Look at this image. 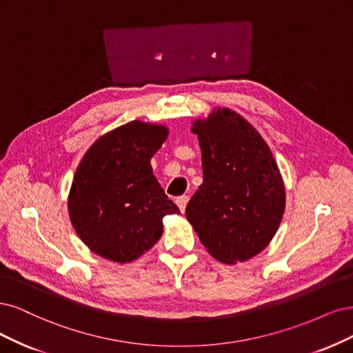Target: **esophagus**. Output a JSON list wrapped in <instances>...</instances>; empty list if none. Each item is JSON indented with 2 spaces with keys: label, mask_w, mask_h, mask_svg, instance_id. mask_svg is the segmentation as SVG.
Here are the masks:
<instances>
[{
  "label": "esophagus",
  "mask_w": 353,
  "mask_h": 353,
  "mask_svg": "<svg viewBox=\"0 0 353 353\" xmlns=\"http://www.w3.org/2000/svg\"><path fill=\"white\" fill-rule=\"evenodd\" d=\"M188 201H189V196H188V195H181V196H179V198L176 199V203L179 205V208H180L181 212H185L186 205H188Z\"/></svg>",
  "instance_id": "obj_1"
}]
</instances>
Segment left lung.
Returning <instances> with one entry per match:
<instances>
[{"label": "left lung", "instance_id": "left-lung-1", "mask_svg": "<svg viewBox=\"0 0 353 353\" xmlns=\"http://www.w3.org/2000/svg\"><path fill=\"white\" fill-rule=\"evenodd\" d=\"M203 181L186 207L202 245L221 263L255 256L276 234L284 212V186L268 145L229 108L193 123Z\"/></svg>", "mask_w": 353, "mask_h": 353}]
</instances>
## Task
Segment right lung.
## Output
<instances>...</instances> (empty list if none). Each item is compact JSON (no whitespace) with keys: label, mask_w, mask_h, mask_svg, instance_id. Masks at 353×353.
Returning <instances> with one entry per match:
<instances>
[{"label":"right lung","mask_w":353,"mask_h":353,"mask_svg":"<svg viewBox=\"0 0 353 353\" xmlns=\"http://www.w3.org/2000/svg\"><path fill=\"white\" fill-rule=\"evenodd\" d=\"M167 129L132 121L99 138L79 164L69 195L76 233L97 255L130 263L163 234V219L179 214L152 174L151 158Z\"/></svg>","instance_id":"right-lung-1"}]
</instances>
